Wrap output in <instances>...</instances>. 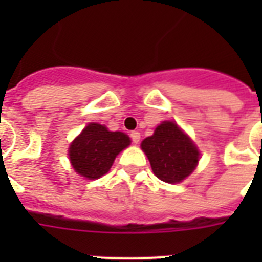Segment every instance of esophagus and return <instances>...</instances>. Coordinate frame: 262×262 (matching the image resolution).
Returning <instances> with one entry per match:
<instances>
[{
	"label": "esophagus",
	"instance_id": "1",
	"mask_svg": "<svg viewBox=\"0 0 262 262\" xmlns=\"http://www.w3.org/2000/svg\"><path fill=\"white\" fill-rule=\"evenodd\" d=\"M140 137H141V136H140V133L139 132H132L130 133V139H132V141H133V143L135 144H139L140 143Z\"/></svg>",
	"mask_w": 262,
	"mask_h": 262
}]
</instances>
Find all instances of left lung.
<instances>
[{"instance_id": "obj_1", "label": "left lung", "mask_w": 262, "mask_h": 262, "mask_svg": "<svg viewBox=\"0 0 262 262\" xmlns=\"http://www.w3.org/2000/svg\"><path fill=\"white\" fill-rule=\"evenodd\" d=\"M154 174L163 182L178 183L194 171L200 152L190 137L172 121H163L154 135L143 140Z\"/></svg>"}]
</instances>
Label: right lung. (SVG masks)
I'll use <instances>...</instances> for the list:
<instances>
[{"label": "right lung", "mask_w": 262, "mask_h": 262, "mask_svg": "<svg viewBox=\"0 0 262 262\" xmlns=\"http://www.w3.org/2000/svg\"><path fill=\"white\" fill-rule=\"evenodd\" d=\"M130 145L129 136L110 132L104 125L91 122L72 141L69 159L75 171L87 179H98L111 168L119 152Z\"/></svg>", "instance_id": "add662e5"}]
</instances>
